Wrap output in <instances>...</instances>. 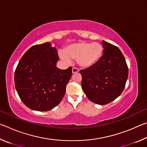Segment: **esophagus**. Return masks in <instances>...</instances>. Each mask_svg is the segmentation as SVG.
<instances>
[{
	"instance_id": "1",
	"label": "esophagus",
	"mask_w": 147,
	"mask_h": 147,
	"mask_svg": "<svg viewBox=\"0 0 147 147\" xmlns=\"http://www.w3.org/2000/svg\"><path fill=\"white\" fill-rule=\"evenodd\" d=\"M79 71V70L77 68H75V67H73V69H72V73H73V74L74 73H78V72Z\"/></svg>"
}]
</instances>
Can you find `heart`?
<instances>
[{"mask_svg":"<svg viewBox=\"0 0 147 147\" xmlns=\"http://www.w3.org/2000/svg\"><path fill=\"white\" fill-rule=\"evenodd\" d=\"M104 47L98 42H79L69 45L64 52L59 53V56L67 63L71 59H77L78 65L82 68H89L96 64L103 56Z\"/></svg>","mask_w":147,"mask_h":147,"instance_id":"b5f03b06","label":"heart"}]
</instances>
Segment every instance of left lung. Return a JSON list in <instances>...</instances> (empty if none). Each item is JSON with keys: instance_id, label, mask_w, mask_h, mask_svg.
Instances as JSON below:
<instances>
[{"instance_id": "1", "label": "left lung", "mask_w": 147, "mask_h": 147, "mask_svg": "<svg viewBox=\"0 0 147 147\" xmlns=\"http://www.w3.org/2000/svg\"><path fill=\"white\" fill-rule=\"evenodd\" d=\"M103 56L97 63L81 70L82 88L93 102L104 105L115 100L123 91L128 76L125 58L118 47L102 41Z\"/></svg>"}]
</instances>
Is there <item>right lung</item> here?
I'll return each instance as SVG.
<instances>
[{"mask_svg": "<svg viewBox=\"0 0 147 147\" xmlns=\"http://www.w3.org/2000/svg\"><path fill=\"white\" fill-rule=\"evenodd\" d=\"M58 51L49 42L36 45L20 59L15 72L16 91L32 110H51L60 103L72 75V67H56Z\"/></svg>", "mask_w": 147, "mask_h": 147, "instance_id": "right-lung-1", "label": "right lung"}]
</instances>
